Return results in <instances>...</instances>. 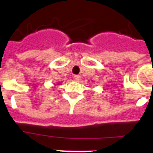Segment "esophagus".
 <instances>
[{"label": "esophagus", "instance_id": "34e87169", "mask_svg": "<svg viewBox=\"0 0 153 153\" xmlns=\"http://www.w3.org/2000/svg\"><path fill=\"white\" fill-rule=\"evenodd\" d=\"M74 79L77 80V81H79L80 79H81V76L79 75V74H76V75H74Z\"/></svg>", "mask_w": 153, "mask_h": 153}]
</instances>
